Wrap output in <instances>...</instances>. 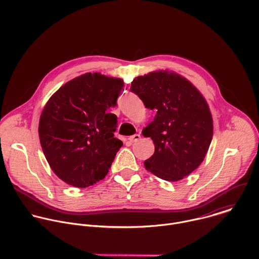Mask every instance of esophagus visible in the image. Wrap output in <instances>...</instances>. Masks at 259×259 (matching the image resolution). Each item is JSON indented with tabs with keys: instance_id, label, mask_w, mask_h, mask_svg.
<instances>
[{
	"instance_id": "34e87169",
	"label": "esophagus",
	"mask_w": 259,
	"mask_h": 259,
	"mask_svg": "<svg viewBox=\"0 0 259 259\" xmlns=\"http://www.w3.org/2000/svg\"><path fill=\"white\" fill-rule=\"evenodd\" d=\"M140 138H141V137H140V134H134V135L130 136L128 139H129L131 142H136V141H138Z\"/></svg>"
}]
</instances>
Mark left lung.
I'll use <instances>...</instances> for the list:
<instances>
[{"label":"left lung","mask_w":259,"mask_h":259,"mask_svg":"<svg viewBox=\"0 0 259 259\" xmlns=\"http://www.w3.org/2000/svg\"><path fill=\"white\" fill-rule=\"evenodd\" d=\"M130 91L145 108L156 111L153 121L142 130L154 143L145 168L170 182L189 176L203 161L213 134L203 96L189 80L167 70L136 77Z\"/></svg>","instance_id":"left-lung-1"}]
</instances>
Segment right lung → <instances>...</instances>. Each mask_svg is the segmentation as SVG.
<instances>
[{"mask_svg":"<svg viewBox=\"0 0 259 259\" xmlns=\"http://www.w3.org/2000/svg\"><path fill=\"white\" fill-rule=\"evenodd\" d=\"M120 78L85 73L60 88L46 104L38 135L54 173L65 183L86 188L103 180L123 142L114 136Z\"/></svg>","mask_w":259,"mask_h":259,"instance_id":"1","label":"right lung"}]
</instances>
